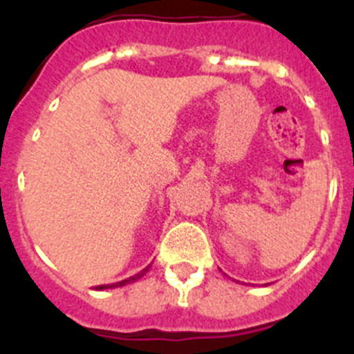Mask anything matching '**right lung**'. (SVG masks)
Wrapping results in <instances>:
<instances>
[{
    "label": "right lung",
    "mask_w": 354,
    "mask_h": 354,
    "mask_svg": "<svg viewBox=\"0 0 354 354\" xmlns=\"http://www.w3.org/2000/svg\"><path fill=\"white\" fill-rule=\"evenodd\" d=\"M149 268H150V266H147L145 270H142V271H140V273H136V274H134V277H129V278H126V280H122V282H117V283H109V286H97L95 289H97V290L113 289V287H122V286H126V283H133V282H136V280H140V278H142L143 274H145L147 271H149Z\"/></svg>",
    "instance_id": "right-lung-1"
}]
</instances>
